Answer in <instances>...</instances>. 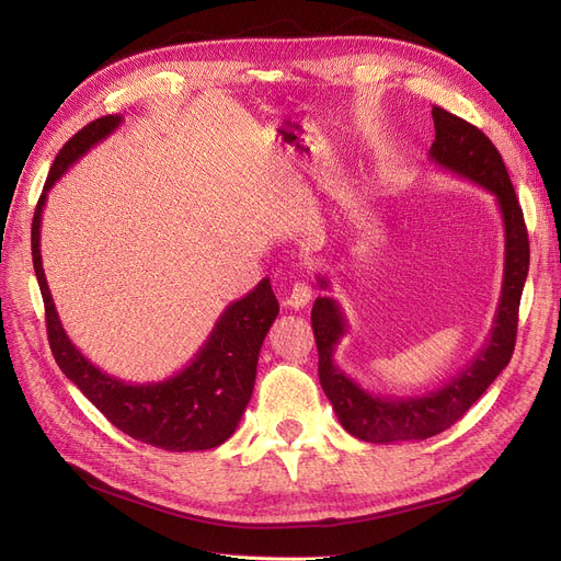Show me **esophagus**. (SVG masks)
Returning a JSON list of instances; mask_svg holds the SVG:
<instances>
[{"label":"esophagus","instance_id":"1","mask_svg":"<svg viewBox=\"0 0 561 561\" xmlns=\"http://www.w3.org/2000/svg\"><path fill=\"white\" fill-rule=\"evenodd\" d=\"M311 296H313V290H311V286L307 284V282H296L290 286V296L286 298V307H290V309H305L309 302H311Z\"/></svg>","mask_w":561,"mask_h":561}]
</instances>
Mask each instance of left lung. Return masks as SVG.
<instances>
[{"mask_svg": "<svg viewBox=\"0 0 561 561\" xmlns=\"http://www.w3.org/2000/svg\"><path fill=\"white\" fill-rule=\"evenodd\" d=\"M436 138L430 147V161L459 180L482 186L495 197L505 231V265L500 300L493 313V325L484 345L476 352L444 387L419 396H379L364 389L334 362L336 345L347 334L350 322L343 307L332 298H316L311 309V328L318 345L320 387L330 398L339 423L368 444H404L423 440L457 423L480 396L493 385L512 359L520 293L529 271V243L518 197L510 172L495 145L470 123L434 106ZM322 290H330V277L316 273Z\"/></svg>", "mask_w": 561, "mask_h": 561, "instance_id": "8db88e82", "label": "left lung"}]
</instances>
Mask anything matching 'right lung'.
<instances>
[{"instance_id":"add662e5","label":"right lung","mask_w":561,"mask_h":561,"mask_svg":"<svg viewBox=\"0 0 561 561\" xmlns=\"http://www.w3.org/2000/svg\"><path fill=\"white\" fill-rule=\"evenodd\" d=\"M104 115L75 134L56 154L32 225V256L45 302L51 355L72 385L125 434L168 453L211 450L236 432L254 391L256 362L279 302L263 277L248 296L225 307L193 359L161 381H125L81 355L58 318L41 256V222L47 193L98 142L123 125Z\"/></svg>"}]
</instances>
